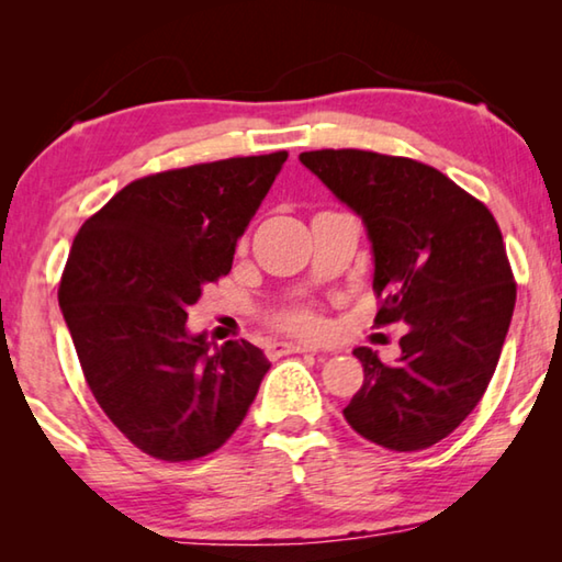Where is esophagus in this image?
I'll use <instances>...</instances> for the list:
<instances>
[{
  "label": "esophagus",
  "mask_w": 562,
  "mask_h": 562,
  "mask_svg": "<svg viewBox=\"0 0 562 562\" xmlns=\"http://www.w3.org/2000/svg\"><path fill=\"white\" fill-rule=\"evenodd\" d=\"M304 351H317V347L294 345V341H272V345L268 347V357L278 359V357H284V355H304Z\"/></svg>",
  "instance_id": "34e87169"
}]
</instances>
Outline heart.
<instances>
[{
    "label": "heart",
    "mask_w": 562,
    "mask_h": 562,
    "mask_svg": "<svg viewBox=\"0 0 562 562\" xmlns=\"http://www.w3.org/2000/svg\"><path fill=\"white\" fill-rule=\"evenodd\" d=\"M288 325L302 331H315L319 327V322L312 315H307V312H294V315L288 317Z\"/></svg>",
    "instance_id": "obj_1"
}]
</instances>
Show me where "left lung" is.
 I'll use <instances>...</instances> for the list:
<instances>
[{
	"label": "left lung",
	"mask_w": 562,
	"mask_h": 562,
	"mask_svg": "<svg viewBox=\"0 0 562 562\" xmlns=\"http://www.w3.org/2000/svg\"><path fill=\"white\" fill-rule=\"evenodd\" d=\"M300 160L367 227L384 294L376 325H408L394 364L355 349L364 384L347 424L384 449H429L481 402L508 335L516 282L496 217L412 158L327 148Z\"/></svg>",
	"instance_id": "8db88e82"
}]
</instances>
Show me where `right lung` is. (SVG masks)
Instances as JSON below:
<instances>
[{"label":"right lung","mask_w":562,"mask_h":562,"mask_svg":"<svg viewBox=\"0 0 562 562\" xmlns=\"http://www.w3.org/2000/svg\"><path fill=\"white\" fill-rule=\"evenodd\" d=\"M288 154L166 170L119 190L74 237L59 307L91 394L160 461L213 453L243 424L270 361L250 341L188 331V307L231 272L235 245Z\"/></svg>","instance_id":"1"}]
</instances>
